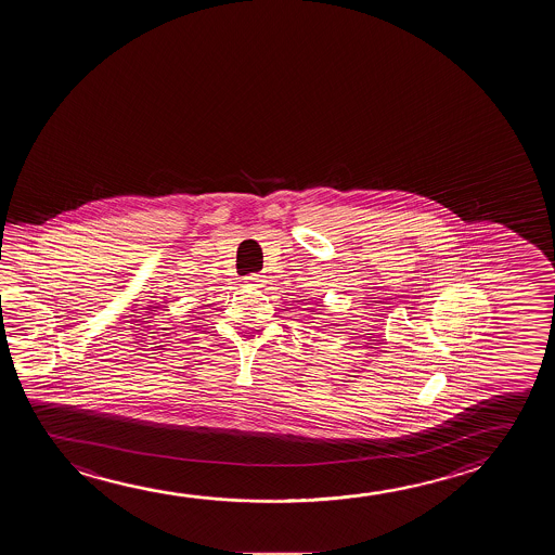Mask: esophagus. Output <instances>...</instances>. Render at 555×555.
Here are the masks:
<instances>
[{
    "instance_id": "obj_1",
    "label": "esophagus",
    "mask_w": 555,
    "mask_h": 555,
    "mask_svg": "<svg viewBox=\"0 0 555 555\" xmlns=\"http://www.w3.org/2000/svg\"><path fill=\"white\" fill-rule=\"evenodd\" d=\"M244 281L248 282L249 286H263L266 276H263V274L251 273L248 274Z\"/></svg>"
}]
</instances>
